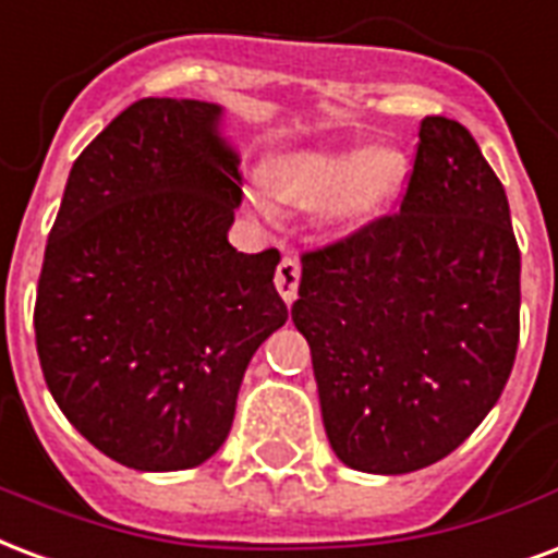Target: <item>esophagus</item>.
<instances>
[{
  "label": "esophagus",
  "mask_w": 558,
  "mask_h": 558,
  "mask_svg": "<svg viewBox=\"0 0 558 558\" xmlns=\"http://www.w3.org/2000/svg\"><path fill=\"white\" fill-rule=\"evenodd\" d=\"M276 291L282 294L284 303H294L296 300V288H300V262H296L294 255H284L279 267H276Z\"/></svg>",
  "instance_id": "1"
}]
</instances>
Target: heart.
Returning <instances> with one entry per match:
<instances>
[{
  "label": "heart",
  "mask_w": 558,
  "mask_h": 558,
  "mask_svg": "<svg viewBox=\"0 0 558 558\" xmlns=\"http://www.w3.org/2000/svg\"><path fill=\"white\" fill-rule=\"evenodd\" d=\"M405 175L403 155L376 149H305L274 158L267 182L276 194L300 205L324 203L326 220L362 223L391 199Z\"/></svg>",
  "instance_id": "1"
}]
</instances>
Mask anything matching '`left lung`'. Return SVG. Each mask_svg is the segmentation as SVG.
<instances>
[{
  "label": "left lung",
  "mask_w": 558,
  "mask_h": 558,
  "mask_svg": "<svg viewBox=\"0 0 558 558\" xmlns=\"http://www.w3.org/2000/svg\"><path fill=\"white\" fill-rule=\"evenodd\" d=\"M300 262L291 317L335 456L409 473L453 453L500 400L521 335L509 199L471 132L426 117L400 211Z\"/></svg>",
  "instance_id": "left-lung-1"
}]
</instances>
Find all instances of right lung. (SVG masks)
Returning a JSON list of instances; mask_svg holds the SVG:
<instances>
[{"instance_id": "1", "label": "right lung", "mask_w": 558, "mask_h": 558, "mask_svg": "<svg viewBox=\"0 0 558 558\" xmlns=\"http://www.w3.org/2000/svg\"><path fill=\"white\" fill-rule=\"evenodd\" d=\"M220 108L141 99L75 158L37 279L58 409L108 459L184 471L220 450L253 353L288 320L279 250L238 253Z\"/></svg>"}]
</instances>
